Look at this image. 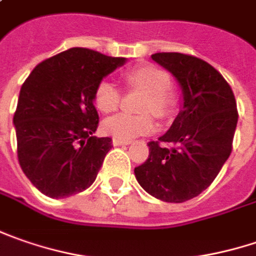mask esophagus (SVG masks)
I'll use <instances>...</instances> for the list:
<instances>
[{
  "instance_id": "34e87169",
  "label": "esophagus",
  "mask_w": 256,
  "mask_h": 256,
  "mask_svg": "<svg viewBox=\"0 0 256 256\" xmlns=\"http://www.w3.org/2000/svg\"><path fill=\"white\" fill-rule=\"evenodd\" d=\"M130 140H122V139H113V146H123V144H130Z\"/></svg>"
}]
</instances>
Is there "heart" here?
I'll use <instances>...</instances> for the list:
<instances>
[{"instance_id":"1","label":"heart","mask_w":256,"mask_h":256,"mask_svg":"<svg viewBox=\"0 0 256 256\" xmlns=\"http://www.w3.org/2000/svg\"><path fill=\"white\" fill-rule=\"evenodd\" d=\"M124 80L130 88L144 93L139 110L144 114H117L108 117L103 123V130L108 136L116 139L132 140L138 136L153 132L154 123L150 117H166L174 106V97L169 88L170 77L168 72L154 66H140L124 74ZM120 90L110 80H103L97 84L94 92V104L103 113H113L120 106Z\"/></svg>"}]
</instances>
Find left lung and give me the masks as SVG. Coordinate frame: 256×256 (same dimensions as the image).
I'll use <instances>...</instances> for the list:
<instances>
[{"instance_id": "8db88e82", "label": "left lung", "mask_w": 256, "mask_h": 256, "mask_svg": "<svg viewBox=\"0 0 256 256\" xmlns=\"http://www.w3.org/2000/svg\"><path fill=\"white\" fill-rule=\"evenodd\" d=\"M178 80L182 110L158 142H149V158L134 168L139 184L163 202L182 204L215 180L232 152L238 123L230 86L210 64L180 52L152 56Z\"/></svg>"}]
</instances>
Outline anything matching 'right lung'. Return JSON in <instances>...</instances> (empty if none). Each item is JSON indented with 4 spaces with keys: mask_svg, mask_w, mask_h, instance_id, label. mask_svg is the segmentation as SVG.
<instances>
[{
    "mask_svg": "<svg viewBox=\"0 0 256 256\" xmlns=\"http://www.w3.org/2000/svg\"><path fill=\"white\" fill-rule=\"evenodd\" d=\"M123 57L70 48L47 58L24 82L16 114L17 154L30 182L52 199L90 188L112 149L110 138H96L97 84Z\"/></svg>",
    "mask_w": 256,
    "mask_h": 256,
    "instance_id": "add662e5",
    "label": "right lung"
}]
</instances>
